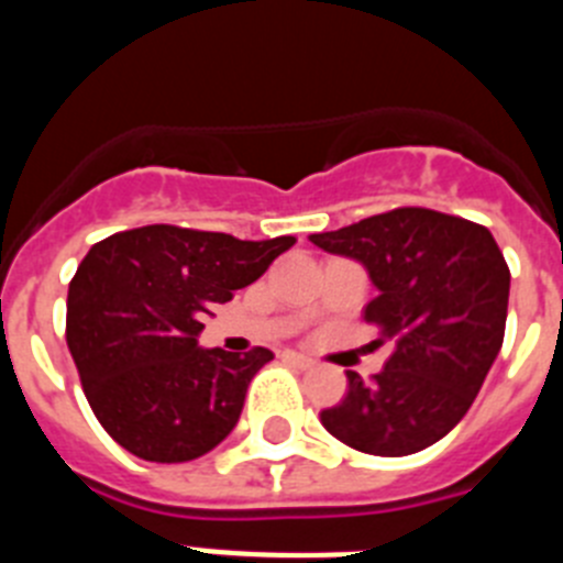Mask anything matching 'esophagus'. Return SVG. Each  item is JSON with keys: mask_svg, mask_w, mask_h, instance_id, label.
Returning <instances> with one entry per match:
<instances>
[{"mask_svg": "<svg viewBox=\"0 0 563 563\" xmlns=\"http://www.w3.org/2000/svg\"><path fill=\"white\" fill-rule=\"evenodd\" d=\"M285 357H287V361H290V363H296L298 369H310L312 363H316L310 355H301V352H285Z\"/></svg>", "mask_w": 563, "mask_h": 563, "instance_id": "1", "label": "esophagus"}]
</instances>
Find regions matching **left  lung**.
Here are the masks:
<instances>
[{
    "mask_svg": "<svg viewBox=\"0 0 563 563\" xmlns=\"http://www.w3.org/2000/svg\"><path fill=\"white\" fill-rule=\"evenodd\" d=\"M312 245L357 258L377 296L363 318L389 343L383 372L321 411V426L350 449L406 456L429 449L467 415L505 341L510 271L485 225L431 208H395Z\"/></svg>",
    "mask_w": 563,
    "mask_h": 563,
    "instance_id": "left-lung-1",
    "label": "left lung"
}]
</instances>
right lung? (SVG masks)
Listing matches in <instances>:
<instances>
[{
  "mask_svg": "<svg viewBox=\"0 0 563 563\" xmlns=\"http://www.w3.org/2000/svg\"><path fill=\"white\" fill-rule=\"evenodd\" d=\"M296 236L146 225L84 256L67 292V346L89 409L121 449L146 462H188L233 431L247 383L273 352L200 350L213 305L253 285Z\"/></svg>",
  "mask_w": 563,
  "mask_h": 563,
  "instance_id": "add662e5",
  "label": "right lung"
}]
</instances>
